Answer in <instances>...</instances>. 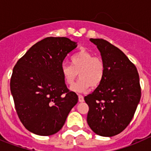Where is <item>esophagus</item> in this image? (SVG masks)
I'll list each match as a JSON object with an SVG mask.
<instances>
[{"label": "esophagus", "instance_id": "1", "mask_svg": "<svg viewBox=\"0 0 151 151\" xmlns=\"http://www.w3.org/2000/svg\"><path fill=\"white\" fill-rule=\"evenodd\" d=\"M78 101L79 102H83L84 101V97L82 95H78Z\"/></svg>", "mask_w": 151, "mask_h": 151}]
</instances>
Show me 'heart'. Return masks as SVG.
Here are the masks:
<instances>
[{"mask_svg":"<svg viewBox=\"0 0 151 151\" xmlns=\"http://www.w3.org/2000/svg\"><path fill=\"white\" fill-rule=\"evenodd\" d=\"M70 64H63L61 73L66 85H72L78 76L80 79L71 88L73 91L83 92L90 87L97 88L105 76V65L101 57H94L88 50H81L70 58Z\"/></svg>","mask_w":151,"mask_h":151,"instance_id":"heart-1","label":"heart"}]
</instances>
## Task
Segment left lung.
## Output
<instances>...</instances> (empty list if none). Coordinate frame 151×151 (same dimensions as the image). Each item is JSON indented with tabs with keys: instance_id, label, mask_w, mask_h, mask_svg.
<instances>
[{
	"instance_id": "left-lung-1",
	"label": "left lung",
	"mask_w": 151,
	"mask_h": 151,
	"mask_svg": "<svg viewBox=\"0 0 151 151\" xmlns=\"http://www.w3.org/2000/svg\"><path fill=\"white\" fill-rule=\"evenodd\" d=\"M105 65L102 83L84 97L89 106L87 122L98 135L112 137L122 132L132 119L141 99L137 68L121 50L102 38H91Z\"/></svg>"
}]
</instances>
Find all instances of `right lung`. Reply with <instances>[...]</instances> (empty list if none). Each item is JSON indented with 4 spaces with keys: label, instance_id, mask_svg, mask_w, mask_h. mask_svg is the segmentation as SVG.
Segmentation results:
<instances>
[{
    "label": "right lung",
    "instance_id": "right-lung-1",
    "mask_svg": "<svg viewBox=\"0 0 151 151\" xmlns=\"http://www.w3.org/2000/svg\"><path fill=\"white\" fill-rule=\"evenodd\" d=\"M77 45L65 37H47L35 44L13 67L10 91L19 119L42 136L59 132L78 97L64 82L63 62Z\"/></svg>",
    "mask_w": 151,
    "mask_h": 151
}]
</instances>
